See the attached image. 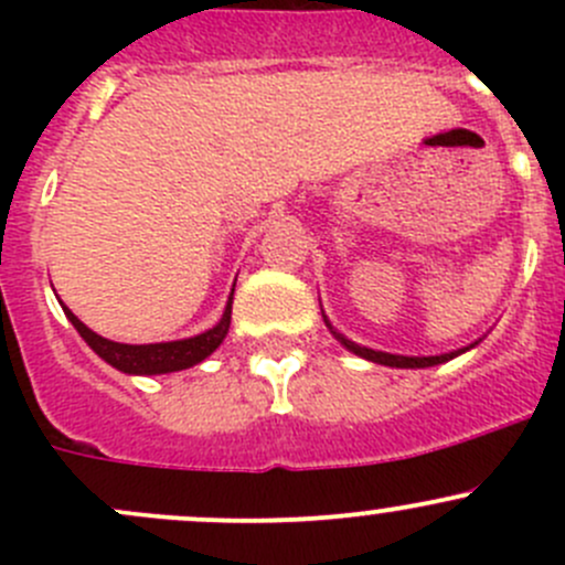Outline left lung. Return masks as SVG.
<instances>
[{
    "instance_id": "left-lung-1",
    "label": "left lung",
    "mask_w": 565,
    "mask_h": 565,
    "mask_svg": "<svg viewBox=\"0 0 565 565\" xmlns=\"http://www.w3.org/2000/svg\"><path fill=\"white\" fill-rule=\"evenodd\" d=\"M333 333H335V330H333ZM335 339H339L341 344H344L350 352H355V355L366 358V361L383 363V366H396V369H426V366H437V363H446V361H451V358H457V355H461V352H465V350H457V352H448V355L404 358V355H391V352L369 350V347H361V344H355V341L344 339V335H341V333H335Z\"/></svg>"
}]
</instances>
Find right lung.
Returning <instances> with one entry per match:
<instances>
[{"label":"right lung","mask_w":565,"mask_h":565,"mask_svg":"<svg viewBox=\"0 0 565 565\" xmlns=\"http://www.w3.org/2000/svg\"><path fill=\"white\" fill-rule=\"evenodd\" d=\"M67 319L73 322V328L82 333V339L104 358L106 363H111L114 369L125 374H169L180 372V369L196 366L204 358L213 355L218 350V344L224 341L226 330H230L232 319V300L226 303L224 317L215 324L213 330L202 335H193V339L182 341H167V344H119V341H108L104 335L93 333L87 324L82 322L71 309H65Z\"/></svg>","instance_id":"add662e5"}]
</instances>
